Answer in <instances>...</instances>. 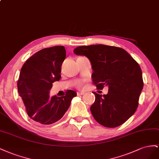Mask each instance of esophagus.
<instances>
[{
    "mask_svg": "<svg viewBox=\"0 0 159 159\" xmlns=\"http://www.w3.org/2000/svg\"><path fill=\"white\" fill-rule=\"evenodd\" d=\"M84 93L83 92H77V95L80 96V95H83Z\"/></svg>",
    "mask_w": 159,
    "mask_h": 159,
    "instance_id": "esophagus-1",
    "label": "esophagus"
}]
</instances>
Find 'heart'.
<instances>
[{"instance_id":"heart-1","label":"heart","mask_w":159,"mask_h":159,"mask_svg":"<svg viewBox=\"0 0 159 159\" xmlns=\"http://www.w3.org/2000/svg\"><path fill=\"white\" fill-rule=\"evenodd\" d=\"M81 85H82V83H81V82H79L78 83H77V86H78L79 87H81Z\"/></svg>"}]
</instances>
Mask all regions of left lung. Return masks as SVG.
Here are the masks:
<instances>
[{
    "instance_id": "obj_1",
    "label": "left lung",
    "mask_w": 159,
    "mask_h": 159,
    "mask_svg": "<svg viewBox=\"0 0 159 159\" xmlns=\"http://www.w3.org/2000/svg\"><path fill=\"white\" fill-rule=\"evenodd\" d=\"M74 53L90 60L93 81L98 89L108 87L103 96L93 92L95 101L90 111L94 119L108 128L123 124L137 110L143 88L137 61L125 50L104 44L78 47Z\"/></svg>"
}]
</instances>
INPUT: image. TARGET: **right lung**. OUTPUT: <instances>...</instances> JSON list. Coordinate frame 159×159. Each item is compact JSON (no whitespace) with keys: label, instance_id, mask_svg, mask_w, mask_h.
<instances>
[{"label":"right lung","instance_id":"obj_1","mask_svg":"<svg viewBox=\"0 0 159 159\" xmlns=\"http://www.w3.org/2000/svg\"><path fill=\"white\" fill-rule=\"evenodd\" d=\"M65 57L63 46L43 48L31 56L20 70L17 87L22 105L30 119L38 123L51 125L60 120L76 96L72 90L60 97L49 95L52 83L61 79Z\"/></svg>","mask_w":159,"mask_h":159}]
</instances>
